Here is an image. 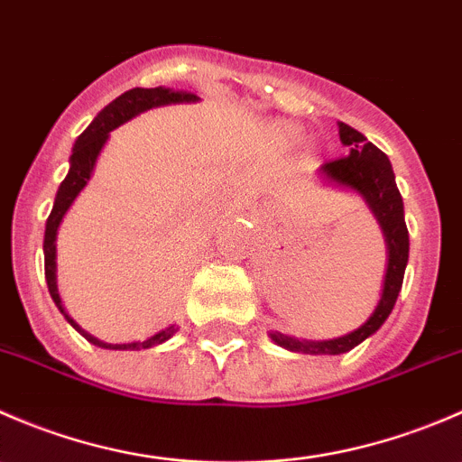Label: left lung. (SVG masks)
<instances>
[{"instance_id": "left-lung-1", "label": "left lung", "mask_w": 462, "mask_h": 462, "mask_svg": "<svg viewBox=\"0 0 462 462\" xmlns=\"http://www.w3.org/2000/svg\"><path fill=\"white\" fill-rule=\"evenodd\" d=\"M339 141L346 144L348 153L333 158V161H326L319 167V174H324L333 183L357 189L366 199V203H369V208L374 209L377 221H380L382 230H384L386 244H389V268H386L384 291H382V300L377 304L375 313L371 315L365 326H360L353 333L337 339H326V342L292 339L282 333L270 335L279 346L295 353H306V356H339V353L356 348L369 335H374L393 310L398 292L402 288L404 268H407L409 261V232L407 223H404V205L398 192V185H395L389 158L374 143L366 141L357 129L348 127L344 123H339Z\"/></svg>"}]
</instances>
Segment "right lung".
<instances>
[{
  "label": "right lung",
  "mask_w": 462,
  "mask_h": 462,
  "mask_svg": "<svg viewBox=\"0 0 462 462\" xmlns=\"http://www.w3.org/2000/svg\"><path fill=\"white\" fill-rule=\"evenodd\" d=\"M197 100L194 93L188 91H171V88L165 87H156V88H129L125 91L123 96L116 97L114 102L105 106L100 114L93 118V123L88 125L85 132L78 136L76 144H73V153H71V167H69L67 179L62 180L60 185L58 194H55V203L53 209H51L49 218H46V232H44V274H46V283H49V292L53 297L55 306L64 313L62 301H60L58 295V283H55V236H58V227L62 217L67 214V209L71 208V203L76 201V197L80 194V189L85 188L87 180L91 179L93 165H96V158L100 153V149L105 147L106 138H109L111 129H116L118 125L127 123L129 118H134L136 114H141L144 109H152V106L158 105H171V102H192ZM67 315V313H64ZM67 319L80 330L82 335L88 339L91 344L102 348H116V351H134V348H152L156 344H162L165 339H170L171 335L176 333V326H170V328L161 330L153 337L144 339V342H134V344H105L100 339L91 337V335L85 333L80 326L76 324L71 318L67 315Z\"/></svg>",
  "instance_id": "1"
}]
</instances>
